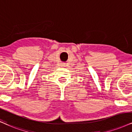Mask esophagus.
I'll return each instance as SVG.
<instances>
[{
  "label": "esophagus",
  "instance_id": "obj_1",
  "mask_svg": "<svg viewBox=\"0 0 132 132\" xmlns=\"http://www.w3.org/2000/svg\"><path fill=\"white\" fill-rule=\"evenodd\" d=\"M62 66H64V63H61Z\"/></svg>",
  "mask_w": 132,
  "mask_h": 132
}]
</instances>
